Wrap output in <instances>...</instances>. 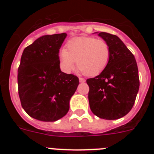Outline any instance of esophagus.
<instances>
[{
  "instance_id": "34e87169",
  "label": "esophagus",
  "mask_w": 154,
  "mask_h": 154,
  "mask_svg": "<svg viewBox=\"0 0 154 154\" xmlns=\"http://www.w3.org/2000/svg\"><path fill=\"white\" fill-rule=\"evenodd\" d=\"M79 82H85V79L83 78H79Z\"/></svg>"
}]
</instances>
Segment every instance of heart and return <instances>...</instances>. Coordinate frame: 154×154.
Masks as SVG:
<instances>
[{
    "label": "heart",
    "instance_id": "heart-1",
    "mask_svg": "<svg viewBox=\"0 0 154 154\" xmlns=\"http://www.w3.org/2000/svg\"><path fill=\"white\" fill-rule=\"evenodd\" d=\"M110 48L103 39L94 37H75L68 41L65 49L61 50L59 59L63 70L69 72L77 62L79 69L89 76L97 75L108 65Z\"/></svg>",
    "mask_w": 154,
    "mask_h": 154
}]
</instances>
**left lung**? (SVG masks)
Wrapping results in <instances>:
<instances>
[{
	"label": "left lung",
	"instance_id": "obj_1",
	"mask_svg": "<svg viewBox=\"0 0 154 154\" xmlns=\"http://www.w3.org/2000/svg\"><path fill=\"white\" fill-rule=\"evenodd\" d=\"M110 48V59L99 75L88 79L92 112L101 119H117L133 108L140 87L138 67L133 53L116 35L99 34Z\"/></svg>",
	"mask_w": 154,
	"mask_h": 154
}]
</instances>
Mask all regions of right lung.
Segmentation results:
<instances>
[{
  "mask_svg": "<svg viewBox=\"0 0 154 154\" xmlns=\"http://www.w3.org/2000/svg\"><path fill=\"white\" fill-rule=\"evenodd\" d=\"M67 34L41 37L24 48L17 70L18 95L24 111L35 119L54 122L69 109L78 87L76 75L62 72L58 51Z\"/></svg>",
  "mask_w": 154,
  "mask_h": 154,
  "instance_id": "add662e5",
  "label": "right lung"
}]
</instances>
